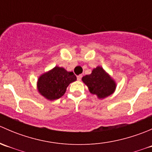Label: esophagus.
Instances as JSON below:
<instances>
[{
  "instance_id": "esophagus-1",
  "label": "esophagus",
  "mask_w": 152,
  "mask_h": 152,
  "mask_svg": "<svg viewBox=\"0 0 152 152\" xmlns=\"http://www.w3.org/2000/svg\"><path fill=\"white\" fill-rule=\"evenodd\" d=\"M82 75H79V76H77L78 81H80L81 79H82Z\"/></svg>"
}]
</instances>
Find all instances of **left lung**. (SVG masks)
Instances as JSON below:
<instances>
[{"label": "left lung", "instance_id": "1", "mask_svg": "<svg viewBox=\"0 0 152 152\" xmlns=\"http://www.w3.org/2000/svg\"><path fill=\"white\" fill-rule=\"evenodd\" d=\"M88 87L90 93L96 95L99 99H104L111 96L116 90V82L102 66L93 68L92 73L82 79Z\"/></svg>", "mask_w": 152, "mask_h": 152}]
</instances>
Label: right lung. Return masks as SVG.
<instances>
[{
    "instance_id": "obj_1",
    "label": "right lung",
    "mask_w": 152,
    "mask_h": 152,
    "mask_svg": "<svg viewBox=\"0 0 152 152\" xmlns=\"http://www.w3.org/2000/svg\"><path fill=\"white\" fill-rule=\"evenodd\" d=\"M76 81L73 72L55 66L39 76L37 89L39 94L49 101L56 100L65 94L67 86Z\"/></svg>"
}]
</instances>
